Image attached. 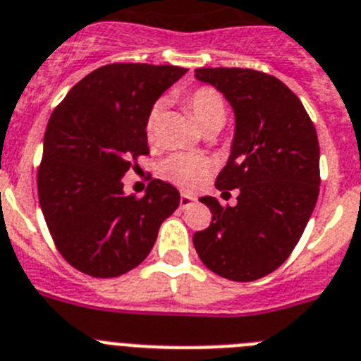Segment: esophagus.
<instances>
[{"mask_svg": "<svg viewBox=\"0 0 361 361\" xmlns=\"http://www.w3.org/2000/svg\"><path fill=\"white\" fill-rule=\"evenodd\" d=\"M195 201H197L195 197L183 193V195H180V199H178V206H180V208H188V206H192Z\"/></svg>", "mask_w": 361, "mask_h": 361, "instance_id": "esophagus-1", "label": "esophagus"}]
</instances>
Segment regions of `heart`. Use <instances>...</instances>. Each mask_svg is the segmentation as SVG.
Masks as SVG:
<instances>
[{"instance_id": "heart-1", "label": "heart", "mask_w": 361, "mask_h": 361, "mask_svg": "<svg viewBox=\"0 0 361 361\" xmlns=\"http://www.w3.org/2000/svg\"><path fill=\"white\" fill-rule=\"evenodd\" d=\"M188 109L192 111L193 118L197 124L204 129L215 128V126L224 124L226 118V104H224L223 94L217 89L210 85H201L193 89L184 98ZM160 104H155L151 107L147 115L146 131L147 135L155 133L157 120H159ZM210 171V160L202 155H190V153H173L160 164V173L162 177L168 178L169 183L177 184L183 190H193L202 183V178Z\"/></svg>"}]
</instances>
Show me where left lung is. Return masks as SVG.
Returning <instances> with one entry per match:
<instances>
[{"mask_svg": "<svg viewBox=\"0 0 361 361\" xmlns=\"http://www.w3.org/2000/svg\"><path fill=\"white\" fill-rule=\"evenodd\" d=\"M235 113L232 155L215 186L239 188L235 206L202 197L212 223L195 232L202 263L232 281H255L295 248L319 193V144L303 104L276 76L239 67L195 69Z\"/></svg>", "mask_w": 361, "mask_h": 361, "instance_id": "obj_1", "label": "left lung"}]
</instances>
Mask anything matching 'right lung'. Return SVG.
Here are the masks:
<instances>
[{"instance_id": "obj_1", "label": "right lung", "mask_w": 361, "mask_h": 361, "mask_svg": "<svg viewBox=\"0 0 361 361\" xmlns=\"http://www.w3.org/2000/svg\"><path fill=\"white\" fill-rule=\"evenodd\" d=\"M188 69L107 63L54 107L43 137L38 197L61 257L92 277L142 263L178 206L171 184L153 178L146 195H126L122 177L147 155L146 122L157 98Z\"/></svg>"}]
</instances>
